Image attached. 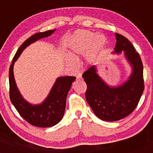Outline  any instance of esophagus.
<instances>
[{
    "mask_svg": "<svg viewBox=\"0 0 153 153\" xmlns=\"http://www.w3.org/2000/svg\"><path fill=\"white\" fill-rule=\"evenodd\" d=\"M76 78H77V80H82V78L81 73H79V74H78V75L76 76Z\"/></svg>",
    "mask_w": 153,
    "mask_h": 153,
    "instance_id": "esophagus-1",
    "label": "esophagus"
}]
</instances>
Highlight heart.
<instances>
[{
    "label": "heart",
    "mask_w": 153,
    "mask_h": 153,
    "mask_svg": "<svg viewBox=\"0 0 153 153\" xmlns=\"http://www.w3.org/2000/svg\"><path fill=\"white\" fill-rule=\"evenodd\" d=\"M106 41L105 36L101 34L95 35L94 32L88 30L75 31L70 40L71 54H67L65 56L67 65L71 69H76L78 62L75 57L85 53H86L85 62L90 64L104 47Z\"/></svg>",
    "instance_id": "1"
}]
</instances>
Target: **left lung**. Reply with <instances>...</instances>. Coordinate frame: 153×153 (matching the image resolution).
Listing matches in <instances>:
<instances>
[{
	"label": "left lung",
	"instance_id": "obj_1",
	"mask_svg": "<svg viewBox=\"0 0 153 153\" xmlns=\"http://www.w3.org/2000/svg\"><path fill=\"white\" fill-rule=\"evenodd\" d=\"M117 43L113 54L124 52L131 67L127 80L119 86H110L97 73L93 65L82 75L87 84L85 99L96 117L101 120L114 122L132 113L144 91L143 65L134 47L127 38L115 33Z\"/></svg>",
	"mask_w": 153,
	"mask_h": 153
}]
</instances>
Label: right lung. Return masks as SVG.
<instances>
[{
  "label": "right lung",
  "instance_id": "1",
  "mask_svg": "<svg viewBox=\"0 0 153 153\" xmlns=\"http://www.w3.org/2000/svg\"><path fill=\"white\" fill-rule=\"evenodd\" d=\"M46 31L32 35L21 45L12 60L9 69L10 99L19 114L31 125L38 127H50L62 119L66 106V99L74 76L59 77L57 78L47 97L40 104L33 105L23 98L16 86L13 75V65L24 49L40 39L47 37L55 31Z\"/></svg>",
  "mask_w": 153,
  "mask_h": 153
}]
</instances>
